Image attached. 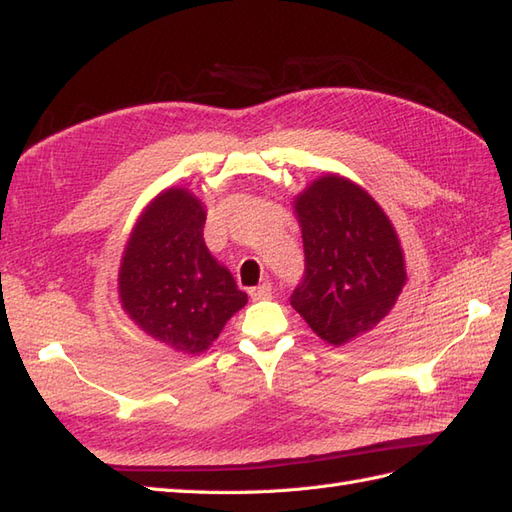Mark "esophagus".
Masks as SVG:
<instances>
[{
  "mask_svg": "<svg viewBox=\"0 0 512 512\" xmlns=\"http://www.w3.org/2000/svg\"><path fill=\"white\" fill-rule=\"evenodd\" d=\"M248 294H251L253 300H266V298H272V285L270 283H261L257 287H253V290H248Z\"/></svg>",
  "mask_w": 512,
  "mask_h": 512,
  "instance_id": "obj_1",
  "label": "esophagus"
}]
</instances>
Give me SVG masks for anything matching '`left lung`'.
I'll use <instances>...</instances> for the list:
<instances>
[{"mask_svg": "<svg viewBox=\"0 0 512 512\" xmlns=\"http://www.w3.org/2000/svg\"><path fill=\"white\" fill-rule=\"evenodd\" d=\"M303 231L305 277L290 303L326 344L368 333L396 305L406 283L391 220L357 183L324 175L294 199Z\"/></svg>", "mask_w": 512, "mask_h": 512, "instance_id": "8db88e82", "label": "left lung"}]
</instances>
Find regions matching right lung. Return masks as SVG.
I'll list each match as a JSON object with an SVG mask.
<instances>
[{
    "label": "right lung",
    "instance_id": "obj_1",
    "mask_svg": "<svg viewBox=\"0 0 512 512\" xmlns=\"http://www.w3.org/2000/svg\"><path fill=\"white\" fill-rule=\"evenodd\" d=\"M205 207L168 188L144 207L119 270L121 307L147 335L183 355H201L248 296L209 255Z\"/></svg>",
    "mask_w": 512,
    "mask_h": 512
}]
</instances>
